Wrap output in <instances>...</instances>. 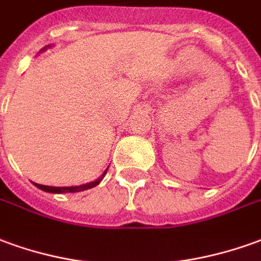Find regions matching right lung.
<instances>
[{
  "label": "right lung",
  "instance_id": "1",
  "mask_svg": "<svg viewBox=\"0 0 261 261\" xmlns=\"http://www.w3.org/2000/svg\"><path fill=\"white\" fill-rule=\"evenodd\" d=\"M43 50V49H42ZM109 169V168H107ZM107 169H106L105 172L101 176H99L96 181L89 182V184H85V185H79V187H48V185H41V184H34L36 188H39L42 191H45V192H50V194H65V192H80V191H86V189H90V188L96 187V185H99L100 181L105 178L106 172H107Z\"/></svg>",
  "mask_w": 261,
  "mask_h": 261
}]
</instances>
